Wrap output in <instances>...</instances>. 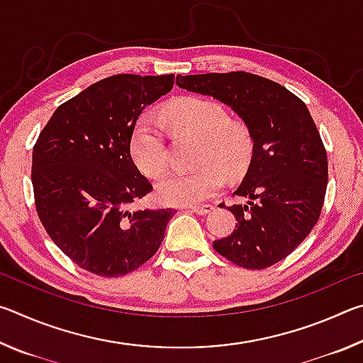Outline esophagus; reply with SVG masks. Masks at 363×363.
Wrapping results in <instances>:
<instances>
[{"label":"esophagus","mask_w":363,"mask_h":363,"mask_svg":"<svg viewBox=\"0 0 363 363\" xmlns=\"http://www.w3.org/2000/svg\"><path fill=\"white\" fill-rule=\"evenodd\" d=\"M214 210V206L210 203L205 205H195V206H189V211H192L195 214H208L210 211Z\"/></svg>","instance_id":"1"}]
</instances>
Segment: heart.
<instances>
[{"instance_id": "b5f03b06", "label": "heart", "mask_w": 363, "mask_h": 363, "mask_svg": "<svg viewBox=\"0 0 363 363\" xmlns=\"http://www.w3.org/2000/svg\"><path fill=\"white\" fill-rule=\"evenodd\" d=\"M163 116L174 133L200 139L196 163L205 164L189 173L164 176L157 186L164 203H200L223 187L220 172L237 177L248 168L255 152L253 133L245 121L230 118L220 104L203 97H181L169 104ZM130 150L138 169L145 176L158 177L168 167L163 131L150 115H143L134 125Z\"/></svg>"}]
</instances>
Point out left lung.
Here are the masks:
<instances>
[{
    "mask_svg": "<svg viewBox=\"0 0 363 363\" xmlns=\"http://www.w3.org/2000/svg\"><path fill=\"white\" fill-rule=\"evenodd\" d=\"M176 83L227 104L253 133V157L233 192L248 201L227 206L235 214V229L213 248L245 269L285 259L317 224L328 184L327 150L306 104L248 72L177 75Z\"/></svg>",
    "mask_w": 363,
    "mask_h": 363,
    "instance_id": "1",
    "label": "left lung"
}]
</instances>
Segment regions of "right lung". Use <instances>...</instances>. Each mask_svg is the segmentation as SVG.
I'll list each match as a JSON object with an SVG mask.
<instances>
[{
    "label": "right lung",
    "mask_w": 363,
    "mask_h": 363,
    "mask_svg": "<svg viewBox=\"0 0 363 363\" xmlns=\"http://www.w3.org/2000/svg\"><path fill=\"white\" fill-rule=\"evenodd\" d=\"M174 75H113L56 108L33 145L38 218L65 256L88 272L120 277L157 253L174 210H134L152 184L131 158L145 106L169 93Z\"/></svg>",
    "instance_id": "add662e5"
}]
</instances>
